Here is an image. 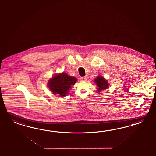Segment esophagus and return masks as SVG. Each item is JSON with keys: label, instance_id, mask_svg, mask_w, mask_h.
Masks as SVG:
<instances>
[{"label": "esophagus", "instance_id": "1", "mask_svg": "<svg viewBox=\"0 0 156 156\" xmlns=\"http://www.w3.org/2000/svg\"><path fill=\"white\" fill-rule=\"evenodd\" d=\"M87 77L86 76H83V77H80V79L81 80L85 81V80H87Z\"/></svg>", "mask_w": 156, "mask_h": 156}]
</instances>
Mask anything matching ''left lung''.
Instances as JSON below:
<instances>
[{
    "label": "left lung",
    "mask_w": 156,
    "mask_h": 156,
    "mask_svg": "<svg viewBox=\"0 0 156 156\" xmlns=\"http://www.w3.org/2000/svg\"><path fill=\"white\" fill-rule=\"evenodd\" d=\"M95 85H97L98 92H101L102 90L107 89L109 87L108 81L105 80L102 76H98L94 80Z\"/></svg>",
    "instance_id": "1"
}]
</instances>
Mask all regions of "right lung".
Masks as SVG:
<instances>
[{"label":"right lung","mask_w":156,"mask_h":156,"mask_svg":"<svg viewBox=\"0 0 156 156\" xmlns=\"http://www.w3.org/2000/svg\"><path fill=\"white\" fill-rule=\"evenodd\" d=\"M77 80L76 77L68 76L66 73L56 74L48 80V86L54 94L65 97L69 94L71 86Z\"/></svg>","instance_id":"right-lung-1"}]
</instances>
